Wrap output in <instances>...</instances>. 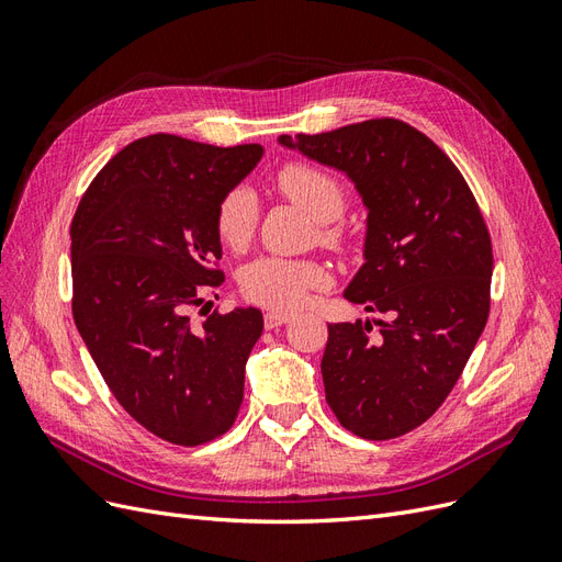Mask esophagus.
Returning a JSON list of instances; mask_svg holds the SVG:
<instances>
[{
	"label": "esophagus",
	"instance_id": "1",
	"mask_svg": "<svg viewBox=\"0 0 562 562\" xmlns=\"http://www.w3.org/2000/svg\"><path fill=\"white\" fill-rule=\"evenodd\" d=\"M291 321V314H279V312H267L265 314V328L267 330H274L279 326H283V323Z\"/></svg>",
	"mask_w": 562,
	"mask_h": 562
}]
</instances>
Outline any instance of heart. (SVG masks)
<instances>
[{"mask_svg": "<svg viewBox=\"0 0 562 562\" xmlns=\"http://www.w3.org/2000/svg\"><path fill=\"white\" fill-rule=\"evenodd\" d=\"M277 192L316 220L318 241L333 250H349L353 229L339 220L347 206V187L335 173L307 161H288L271 178ZM258 227V201L246 187H232L215 206V232L227 248L241 250ZM328 285V271L314 260L262 255L239 274L241 295L271 312H293L312 291Z\"/></svg>", "mask_w": 562, "mask_h": 562, "instance_id": "obj_1", "label": "heart"}]
</instances>
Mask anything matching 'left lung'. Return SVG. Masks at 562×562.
Masks as SVG:
<instances>
[{
    "instance_id": "8db88e82",
    "label": "left lung",
    "mask_w": 562,
    "mask_h": 562,
    "mask_svg": "<svg viewBox=\"0 0 562 562\" xmlns=\"http://www.w3.org/2000/svg\"><path fill=\"white\" fill-rule=\"evenodd\" d=\"M281 145L345 171L368 206L366 265L345 297L382 314L330 323L321 375L337 422L368 440L427 422L457 384L490 314L492 241L450 157L394 116Z\"/></svg>"
}]
</instances>
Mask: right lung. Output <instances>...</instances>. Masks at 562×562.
Returning a JSON list of instances; mask_svg holds the SVG:
<instances>
[{
  "label": "right lung",
  "mask_w": 562,
  "mask_h": 562,
  "mask_svg": "<svg viewBox=\"0 0 562 562\" xmlns=\"http://www.w3.org/2000/svg\"><path fill=\"white\" fill-rule=\"evenodd\" d=\"M260 145L171 133L133 140L100 168L72 217V316L124 411L168 443L232 429L258 310L190 312L225 281L215 206L260 161Z\"/></svg>",
  "instance_id": "right-lung-1"
}]
</instances>
